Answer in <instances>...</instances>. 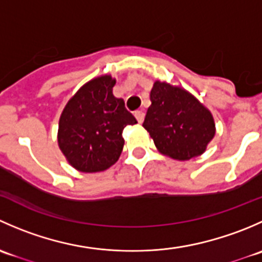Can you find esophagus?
I'll use <instances>...</instances> for the list:
<instances>
[{
    "mask_svg": "<svg viewBox=\"0 0 262 262\" xmlns=\"http://www.w3.org/2000/svg\"><path fill=\"white\" fill-rule=\"evenodd\" d=\"M136 118H137V120H138V123H143V120H144V113L142 112V110H138V112H136Z\"/></svg>",
    "mask_w": 262,
    "mask_h": 262,
    "instance_id": "1",
    "label": "esophagus"
}]
</instances>
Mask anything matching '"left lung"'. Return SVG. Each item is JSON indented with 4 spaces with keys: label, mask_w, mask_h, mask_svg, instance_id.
Masks as SVG:
<instances>
[{
    "label": "left lung",
    "mask_w": 262,
    "mask_h": 262,
    "mask_svg": "<svg viewBox=\"0 0 262 262\" xmlns=\"http://www.w3.org/2000/svg\"><path fill=\"white\" fill-rule=\"evenodd\" d=\"M150 101L143 126L158 152L178 161L205 152L215 136V124L196 97L181 87L156 81Z\"/></svg>",
    "instance_id": "8db88e82"
}]
</instances>
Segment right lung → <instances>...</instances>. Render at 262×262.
<instances>
[{"label": "right lung", "instance_id": "add662e5", "mask_svg": "<svg viewBox=\"0 0 262 262\" xmlns=\"http://www.w3.org/2000/svg\"><path fill=\"white\" fill-rule=\"evenodd\" d=\"M109 75L86 82L68 100L59 118L58 146L68 163L80 172H101L119 160L123 130L137 123L123 99L113 94Z\"/></svg>", "mask_w": 262, "mask_h": 262}]
</instances>
